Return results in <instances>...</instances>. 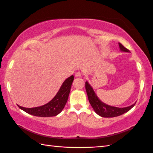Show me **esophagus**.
<instances>
[{
    "instance_id": "obj_1",
    "label": "esophagus",
    "mask_w": 153,
    "mask_h": 153,
    "mask_svg": "<svg viewBox=\"0 0 153 153\" xmlns=\"http://www.w3.org/2000/svg\"><path fill=\"white\" fill-rule=\"evenodd\" d=\"M75 77H82V72H80V71H77L76 74H75Z\"/></svg>"
}]
</instances>
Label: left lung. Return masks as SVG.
Here are the masks:
<instances>
[{
    "mask_svg": "<svg viewBox=\"0 0 153 153\" xmlns=\"http://www.w3.org/2000/svg\"><path fill=\"white\" fill-rule=\"evenodd\" d=\"M119 48L122 52H130V51L126 48H125L121 43H119ZM85 89L88 95V100L90 103L93 109L95 112L102 117H115L119 115L124 114L126 112L128 111L131 109H132L136 103L131 105V106L126 107H117L113 106H110L102 102L100 99L98 98L97 95L92 88V87L88 83V82H85Z\"/></svg>",
    "mask_w": 153,
    "mask_h": 153,
    "instance_id": "8db88e82",
    "label": "left lung"
}]
</instances>
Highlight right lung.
<instances>
[{
	"instance_id": "obj_1",
	"label": "right lung",
	"mask_w": 153,
	"mask_h": 153,
	"mask_svg": "<svg viewBox=\"0 0 153 153\" xmlns=\"http://www.w3.org/2000/svg\"><path fill=\"white\" fill-rule=\"evenodd\" d=\"M74 79V77L72 75L65 79L63 82L55 97L50 102L42 106L33 107V108H26L20 105L18 106L20 109L28 114L36 117H47L56 116L62 111L67 103Z\"/></svg>"
}]
</instances>
